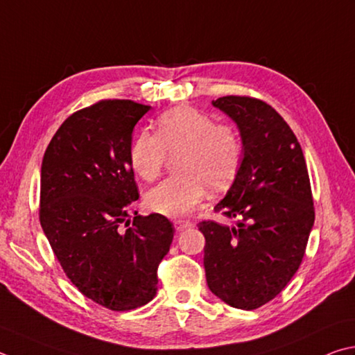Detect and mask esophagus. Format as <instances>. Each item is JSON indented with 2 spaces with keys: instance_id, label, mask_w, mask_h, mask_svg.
I'll return each instance as SVG.
<instances>
[{
  "instance_id": "1",
  "label": "esophagus",
  "mask_w": 355,
  "mask_h": 355,
  "mask_svg": "<svg viewBox=\"0 0 355 355\" xmlns=\"http://www.w3.org/2000/svg\"><path fill=\"white\" fill-rule=\"evenodd\" d=\"M173 227H175L178 233H182V231L194 227V223L189 222V220H175V222H173Z\"/></svg>"
}]
</instances>
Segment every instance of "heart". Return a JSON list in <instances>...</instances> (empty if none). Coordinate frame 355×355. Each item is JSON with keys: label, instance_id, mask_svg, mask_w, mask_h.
Wrapping results in <instances>:
<instances>
[{"label": "heart", "instance_id": "obj_1", "mask_svg": "<svg viewBox=\"0 0 355 355\" xmlns=\"http://www.w3.org/2000/svg\"><path fill=\"white\" fill-rule=\"evenodd\" d=\"M178 175L164 180L146 194L150 211L166 217H183L206 196L227 189L242 161V143L236 128L214 122L192 107L161 114L157 135L139 132L128 152L132 169L146 182L163 173L169 155H178Z\"/></svg>", "mask_w": 355, "mask_h": 355}]
</instances>
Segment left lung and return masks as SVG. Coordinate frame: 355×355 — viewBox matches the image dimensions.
Returning a JSON list of instances; mask_svg holds the SVG:
<instances>
[{"label": "left lung", "mask_w": 355, "mask_h": 355, "mask_svg": "<svg viewBox=\"0 0 355 355\" xmlns=\"http://www.w3.org/2000/svg\"><path fill=\"white\" fill-rule=\"evenodd\" d=\"M241 130L243 159L216 212L236 227L203 220V266L212 293L253 311L279 295L300 268L313 227L311 180L292 128L272 105L250 96L212 101Z\"/></svg>", "instance_id": "left-lung-1"}]
</instances>
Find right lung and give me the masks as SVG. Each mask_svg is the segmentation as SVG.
Listing matches in <instances>:
<instances>
[{
    "label": "right lung",
    "mask_w": 355,
    "mask_h": 355,
    "mask_svg": "<svg viewBox=\"0 0 355 355\" xmlns=\"http://www.w3.org/2000/svg\"><path fill=\"white\" fill-rule=\"evenodd\" d=\"M150 110L127 99H104L63 121L42 163L40 216L68 279L99 306L125 312L158 290V266L173 225L161 214L128 220L139 198L128 158L132 132Z\"/></svg>",
    "instance_id": "1"
}]
</instances>
